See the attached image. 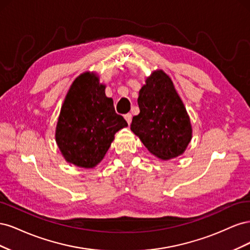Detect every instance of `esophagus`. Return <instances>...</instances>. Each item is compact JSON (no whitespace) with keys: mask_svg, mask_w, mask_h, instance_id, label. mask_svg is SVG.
Here are the masks:
<instances>
[{"mask_svg":"<svg viewBox=\"0 0 250 250\" xmlns=\"http://www.w3.org/2000/svg\"><path fill=\"white\" fill-rule=\"evenodd\" d=\"M124 118H125L126 122H127L128 124H130V123H131V119H132V117H131L130 113H126V115L124 116Z\"/></svg>","mask_w":250,"mask_h":250,"instance_id":"esophagus-1","label":"esophagus"}]
</instances>
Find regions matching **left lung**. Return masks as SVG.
<instances>
[{"mask_svg": "<svg viewBox=\"0 0 250 250\" xmlns=\"http://www.w3.org/2000/svg\"><path fill=\"white\" fill-rule=\"evenodd\" d=\"M140 113L132 118L131 131L151 154L168 161L185 153L192 140V124L171 78L153 71L139 92Z\"/></svg>", "mask_w": 250, "mask_h": 250, "instance_id": "1", "label": "left lung"}]
</instances>
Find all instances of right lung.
Here are the masks:
<instances>
[{"label":"right lung","mask_w":250,"mask_h":250,"mask_svg":"<svg viewBox=\"0 0 250 250\" xmlns=\"http://www.w3.org/2000/svg\"><path fill=\"white\" fill-rule=\"evenodd\" d=\"M105 87L96 73H82L73 81L60 109L56 144L64 160L76 167L95 168L106 154L116 132L128 126L116 113Z\"/></svg>","instance_id":"add662e5"}]
</instances>
